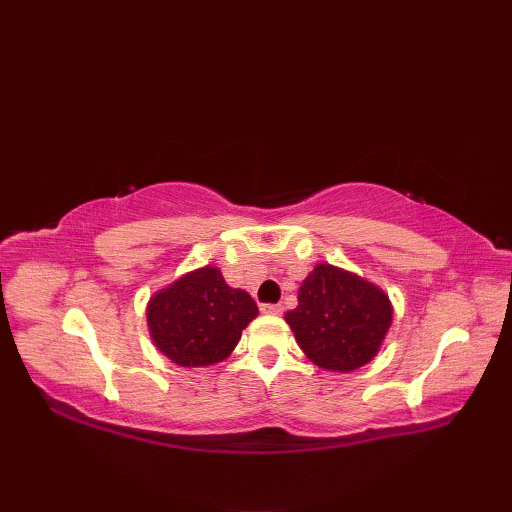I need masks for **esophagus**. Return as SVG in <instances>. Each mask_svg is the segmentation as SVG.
I'll return each instance as SVG.
<instances>
[{"instance_id":"34e87169","label":"esophagus","mask_w":512,"mask_h":512,"mask_svg":"<svg viewBox=\"0 0 512 512\" xmlns=\"http://www.w3.org/2000/svg\"><path fill=\"white\" fill-rule=\"evenodd\" d=\"M262 312L268 314V317H279L281 312H284V308L279 306V303H264L262 306Z\"/></svg>"}]
</instances>
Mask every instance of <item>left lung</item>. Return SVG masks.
Returning a JSON list of instances; mask_svg holds the SVG:
<instances>
[{"mask_svg": "<svg viewBox=\"0 0 512 512\" xmlns=\"http://www.w3.org/2000/svg\"><path fill=\"white\" fill-rule=\"evenodd\" d=\"M297 299L286 323L303 354L328 372H354L374 361L394 319L383 288L332 264L314 266Z\"/></svg>", "mask_w": 512, "mask_h": 512, "instance_id": "left-lung-1", "label": "left lung"}]
</instances>
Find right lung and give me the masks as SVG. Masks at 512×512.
<instances>
[{"label": "right lung", "instance_id": "obj_1", "mask_svg": "<svg viewBox=\"0 0 512 512\" xmlns=\"http://www.w3.org/2000/svg\"><path fill=\"white\" fill-rule=\"evenodd\" d=\"M257 314L246 290L228 286L217 266H202L154 292L147 303V328L169 361L209 367L231 356Z\"/></svg>", "mask_w": 512, "mask_h": 512}]
</instances>
